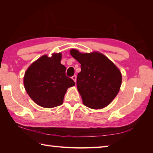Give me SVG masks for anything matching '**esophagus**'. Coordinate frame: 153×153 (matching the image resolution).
I'll return each mask as SVG.
<instances>
[{
    "instance_id": "esophagus-1",
    "label": "esophagus",
    "mask_w": 153,
    "mask_h": 153,
    "mask_svg": "<svg viewBox=\"0 0 153 153\" xmlns=\"http://www.w3.org/2000/svg\"><path fill=\"white\" fill-rule=\"evenodd\" d=\"M71 78H72V79L75 82H76V78H77L76 75H74V76H73L72 77H71Z\"/></svg>"
}]
</instances>
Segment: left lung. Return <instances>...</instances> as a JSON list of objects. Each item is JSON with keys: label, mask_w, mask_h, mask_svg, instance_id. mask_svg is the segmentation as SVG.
Here are the masks:
<instances>
[{"label": "left lung", "mask_w": 153, "mask_h": 153, "mask_svg": "<svg viewBox=\"0 0 153 153\" xmlns=\"http://www.w3.org/2000/svg\"><path fill=\"white\" fill-rule=\"evenodd\" d=\"M70 54L81 64L76 84L84 105L92 109L108 105L121 86L122 74L118 68L98 52L82 54L72 49Z\"/></svg>", "instance_id": "left-lung-1"}]
</instances>
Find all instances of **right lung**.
<instances>
[{
  "label": "right lung",
  "instance_id": "add662e5",
  "mask_svg": "<svg viewBox=\"0 0 153 153\" xmlns=\"http://www.w3.org/2000/svg\"><path fill=\"white\" fill-rule=\"evenodd\" d=\"M60 53L51 58L42 56L28 68L24 83L27 94L33 101L44 108L61 105L68 88L75 85L66 75V67L60 63Z\"/></svg>",
  "mask_w": 153,
  "mask_h": 153
}]
</instances>
